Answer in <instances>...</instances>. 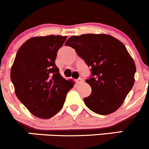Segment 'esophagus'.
I'll use <instances>...</instances> for the list:
<instances>
[{"mask_svg":"<svg viewBox=\"0 0 149 149\" xmlns=\"http://www.w3.org/2000/svg\"><path fill=\"white\" fill-rule=\"evenodd\" d=\"M76 82L77 84H82V82H84V80L82 79V78H78V79L76 80Z\"/></svg>","mask_w":149,"mask_h":149,"instance_id":"34e87169","label":"esophagus"}]
</instances>
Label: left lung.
Instances as JSON below:
<instances>
[{
	"label": "left lung",
	"mask_w": 149,
	"mask_h": 149,
	"mask_svg": "<svg viewBox=\"0 0 149 149\" xmlns=\"http://www.w3.org/2000/svg\"><path fill=\"white\" fill-rule=\"evenodd\" d=\"M65 45L75 49L91 67L86 79L91 94L83 98L91 111L107 115L117 111L135 82V62L124 44L107 34H86L70 37Z\"/></svg>",
	"instance_id": "8db88e82"
}]
</instances>
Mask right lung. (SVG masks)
Instances as JSON below:
<instances>
[{
	"label": "right lung",
	"instance_id": "1",
	"mask_svg": "<svg viewBox=\"0 0 149 149\" xmlns=\"http://www.w3.org/2000/svg\"><path fill=\"white\" fill-rule=\"evenodd\" d=\"M67 36L33 37L19 48L11 69L16 95L34 116L49 119L64 106L74 82L64 79L56 66Z\"/></svg>",
	"mask_w": 149,
	"mask_h": 149
}]
</instances>
